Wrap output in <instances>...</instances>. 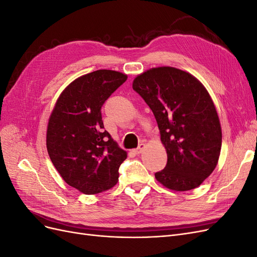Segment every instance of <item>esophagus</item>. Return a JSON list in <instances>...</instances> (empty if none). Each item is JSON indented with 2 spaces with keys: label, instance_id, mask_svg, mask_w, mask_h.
<instances>
[{
  "label": "esophagus",
  "instance_id": "1",
  "mask_svg": "<svg viewBox=\"0 0 257 257\" xmlns=\"http://www.w3.org/2000/svg\"><path fill=\"white\" fill-rule=\"evenodd\" d=\"M146 149V145L145 144H141L138 146V148L137 149H135L134 151H135V153L136 154H141V153H143V151Z\"/></svg>",
  "mask_w": 257,
  "mask_h": 257
}]
</instances>
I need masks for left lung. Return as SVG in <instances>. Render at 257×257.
I'll use <instances>...</instances> for the list:
<instances>
[{
	"label": "left lung",
	"mask_w": 257,
	"mask_h": 257,
	"mask_svg": "<svg viewBox=\"0 0 257 257\" xmlns=\"http://www.w3.org/2000/svg\"><path fill=\"white\" fill-rule=\"evenodd\" d=\"M133 89L152 110L167 152L157 180L179 192L197 188L214 170L222 146L219 115L208 91L193 75L170 66L138 75Z\"/></svg>",
	"instance_id": "left-lung-1"
}]
</instances>
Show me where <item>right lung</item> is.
Instances as JSON below:
<instances>
[{"label": "right lung", "mask_w": 257, "mask_h": 257, "mask_svg": "<svg viewBox=\"0 0 257 257\" xmlns=\"http://www.w3.org/2000/svg\"><path fill=\"white\" fill-rule=\"evenodd\" d=\"M127 76L110 69L83 75L61 93L50 114L46 145L63 180L87 195L111 189L126 159L102 120L105 100Z\"/></svg>", "instance_id": "obj_1"}]
</instances>
